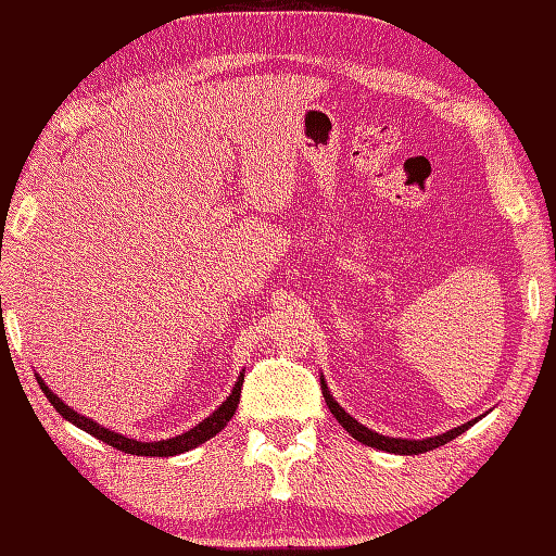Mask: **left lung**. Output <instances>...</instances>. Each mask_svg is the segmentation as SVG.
<instances>
[{"instance_id":"obj_1","label":"left lung","mask_w":556,"mask_h":556,"mask_svg":"<svg viewBox=\"0 0 556 556\" xmlns=\"http://www.w3.org/2000/svg\"><path fill=\"white\" fill-rule=\"evenodd\" d=\"M320 384H323V396H325V401H327V406H329V410H332V416L339 420L341 428H344V430L353 437V440H358V442H363V444L380 448V452H389V454H401V456L425 454V452H430V448H437V446H442V444H446V442H452L454 437L464 434V432L470 428V425L478 422V418H476V420H468V422L458 425V428L448 430V432H444V434L428 437V440H401V437H384V434H380V432L368 430V428H365V425H361L356 418H351L349 413L337 404L332 392H329V389H327L325 377H320Z\"/></svg>"}]
</instances>
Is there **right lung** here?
Wrapping results in <instances>:
<instances>
[{
    "mask_svg": "<svg viewBox=\"0 0 556 556\" xmlns=\"http://www.w3.org/2000/svg\"><path fill=\"white\" fill-rule=\"evenodd\" d=\"M35 380H38L42 394L50 399V404L56 408L59 416H64L68 422H74L76 428L86 430L88 434L98 437V440L108 442L110 446L119 448V452L124 454H136V456H176V454H184L188 452V448H195L198 444L207 442L210 437H215L217 432H222L224 428H227V422L231 420V416L236 413V406H239V399H241V387H243V372L239 375V380H236L231 394L227 396V401L212 413V416H207L203 422H198L195 428H191L184 434H176L172 437V440H160V442H138V440H131V437H124L119 432L114 430H108L102 428L100 422H96L92 418H86L80 416V413H76L71 406H66L62 399H59L50 387L45 384V380L40 375H35Z\"/></svg>",
    "mask_w": 556,
    "mask_h": 556,
    "instance_id": "1",
    "label": "right lung"
}]
</instances>
